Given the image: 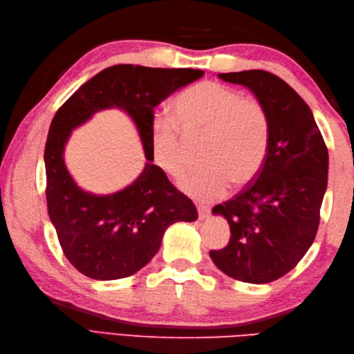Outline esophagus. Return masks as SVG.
<instances>
[{
  "mask_svg": "<svg viewBox=\"0 0 354 354\" xmlns=\"http://www.w3.org/2000/svg\"><path fill=\"white\" fill-rule=\"evenodd\" d=\"M198 216L201 221H205L209 216V208L207 205H198Z\"/></svg>",
  "mask_w": 354,
  "mask_h": 354,
  "instance_id": "obj_1",
  "label": "esophagus"
}]
</instances>
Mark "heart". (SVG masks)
<instances>
[{
	"label": "heart",
	"mask_w": 354,
	"mask_h": 354,
	"mask_svg": "<svg viewBox=\"0 0 354 354\" xmlns=\"http://www.w3.org/2000/svg\"><path fill=\"white\" fill-rule=\"evenodd\" d=\"M204 135L199 160L204 162L179 179V189L198 201H214L230 183L243 185L255 178L266 160L270 120L263 103L242 97L219 82H201L178 97L170 118H156L150 132L155 164L178 176L189 160L187 142Z\"/></svg>",
	"instance_id": "b5f03b06"
}]
</instances>
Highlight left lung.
I'll list each match as a JSON object with an SVG mask.
<instances>
[{
  "label": "left lung",
  "instance_id": "8db88e82",
  "mask_svg": "<svg viewBox=\"0 0 354 354\" xmlns=\"http://www.w3.org/2000/svg\"><path fill=\"white\" fill-rule=\"evenodd\" d=\"M219 77L251 89L263 103L270 138L254 181L213 208L228 221L231 239L209 257L234 280L265 284L295 268L313 243L327 190L328 152L310 108L275 74L250 70Z\"/></svg>",
  "mask_w": 354,
  "mask_h": 354
}]
</instances>
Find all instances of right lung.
Returning <instances> with one entry per match:
<instances>
[{"label":"right lung","instance_id":"right-lung-1","mask_svg":"<svg viewBox=\"0 0 354 354\" xmlns=\"http://www.w3.org/2000/svg\"><path fill=\"white\" fill-rule=\"evenodd\" d=\"M202 76L204 71L193 68L114 65L89 79L57 109L45 142V194L59 243L79 272L103 281L131 277L153 259L171 223L198 219L193 202L152 162L150 132L155 106ZM111 107L133 118L148 162L123 191L94 195L73 181L63 152L76 127L95 111Z\"/></svg>","mask_w":354,"mask_h":354}]
</instances>
